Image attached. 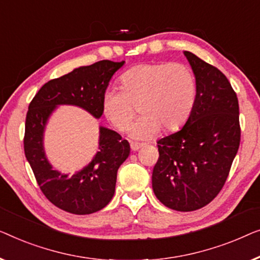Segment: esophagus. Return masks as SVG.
Listing matches in <instances>:
<instances>
[{
    "instance_id": "obj_1",
    "label": "esophagus",
    "mask_w": 260,
    "mask_h": 260,
    "mask_svg": "<svg viewBox=\"0 0 260 260\" xmlns=\"http://www.w3.org/2000/svg\"><path fill=\"white\" fill-rule=\"evenodd\" d=\"M142 146H144V144H141V142H133L132 141L131 142V148H132V151H138L139 148H141Z\"/></svg>"
}]
</instances>
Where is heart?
Listing matches in <instances>:
<instances>
[{
    "instance_id": "heart-1",
    "label": "heart",
    "mask_w": 260,
    "mask_h": 260,
    "mask_svg": "<svg viewBox=\"0 0 260 260\" xmlns=\"http://www.w3.org/2000/svg\"><path fill=\"white\" fill-rule=\"evenodd\" d=\"M120 89H109L102 98V112L119 132L132 128L134 138L147 139L177 131L192 114L197 100V81L191 68L181 62H152L131 68L120 78Z\"/></svg>"
}]
</instances>
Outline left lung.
I'll list each match as a JSON object with an SVG mask.
<instances>
[{"mask_svg": "<svg viewBox=\"0 0 260 260\" xmlns=\"http://www.w3.org/2000/svg\"><path fill=\"white\" fill-rule=\"evenodd\" d=\"M197 81L192 114L158 144L152 174L156 198L168 208L199 210L221 191L240 144L238 98L217 67L185 52Z\"/></svg>", "mask_w": 260, "mask_h": 260, "instance_id": "obj_1", "label": "left lung"}]
</instances>
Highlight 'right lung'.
<instances>
[{
  "label": "right lung",
  "instance_id": "obj_1",
  "mask_svg": "<svg viewBox=\"0 0 260 260\" xmlns=\"http://www.w3.org/2000/svg\"><path fill=\"white\" fill-rule=\"evenodd\" d=\"M125 62L102 60L76 68L45 83L30 101L25 116L24 154L36 182L50 203L73 214H90L104 208L115 192L116 173L128 158L129 144L114 131L100 127L99 152L88 166L68 178L47 161L42 135L47 119L57 105H75L102 115V98L109 80Z\"/></svg>",
  "mask_w": 260,
  "mask_h": 260
}]
</instances>
